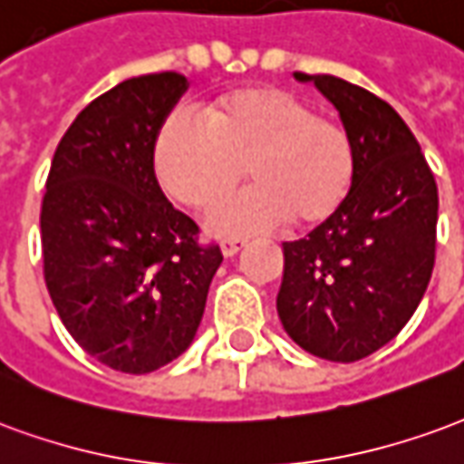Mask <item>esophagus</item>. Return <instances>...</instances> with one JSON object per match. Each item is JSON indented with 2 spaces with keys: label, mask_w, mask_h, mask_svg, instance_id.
<instances>
[{
  "label": "esophagus",
  "mask_w": 464,
  "mask_h": 464,
  "mask_svg": "<svg viewBox=\"0 0 464 464\" xmlns=\"http://www.w3.org/2000/svg\"><path fill=\"white\" fill-rule=\"evenodd\" d=\"M219 246H222V255L225 256H235L245 249L246 239H242V237H227V239L219 242Z\"/></svg>",
  "instance_id": "obj_1"
}]
</instances>
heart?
Here are the masks:
<instances>
[{
	"label": "heart",
	"instance_id": "b5f03b06",
	"mask_svg": "<svg viewBox=\"0 0 464 464\" xmlns=\"http://www.w3.org/2000/svg\"><path fill=\"white\" fill-rule=\"evenodd\" d=\"M155 175L162 190L205 209L235 188L252 185L209 212L218 235H246L294 225H319L346 202L356 153L346 128L314 113L296 93L255 86L218 98L205 121L175 111L155 138Z\"/></svg>",
	"mask_w": 464,
	"mask_h": 464
}]
</instances>
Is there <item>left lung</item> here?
<instances>
[{
    "mask_svg": "<svg viewBox=\"0 0 464 464\" xmlns=\"http://www.w3.org/2000/svg\"><path fill=\"white\" fill-rule=\"evenodd\" d=\"M336 106L356 175L326 222L284 242L276 311L314 356L353 363L395 339L418 309L435 265L438 185L411 128L356 83L296 71Z\"/></svg>",
    "mask_w": 464,
    "mask_h": 464,
    "instance_id": "1",
    "label": "left lung"
}]
</instances>
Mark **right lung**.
Returning a JSON list of instances; mask_svg holds the SVG:
<instances>
[{"mask_svg": "<svg viewBox=\"0 0 464 464\" xmlns=\"http://www.w3.org/2000/svg\"><path fill=\"white\" fill-rule=\"evenodd\" d=\"M185 89L182 73L162 71L93 98L46 178V289L76 343L123 373H150L190 346L222 265L155 178V138Z\"/></svg>", "mask_w": 464, "mask_h": 464, "instance_id": "obj_1", "label": "right lung"}]
</instances>
